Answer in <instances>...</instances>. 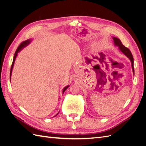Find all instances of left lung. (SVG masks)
<instances>
[{"mask_svg": "<svg viewBox=\"0 0 146 146\" xmlns=\"http://www.w3.org/2000/svg\"><path fill=\"white\" fill-rule=\"evenodd\" d=\"M113 40H114V44L116 46H118L119 50H120L123 54H124L125 56H127L128 58L130 59V60L131 61V67H132V70H133V72L134 73V67H133V55H132L131 53L130 52V50L129 49V48H127L126 47H125L123 46L122 42L121 41V40L119 39L116 38V37H113Z\"/></svg>", "mask_w": 146, "mask_h": 146, "instance_id": "1", "label": "left lung"}]
</instances>
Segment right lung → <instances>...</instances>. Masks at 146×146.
I'll return each instance as SVG.
<instances>
[{"mask_svg": "<svg viewBox=\"0 0 146 146\" xmlns=\"http://www.w3.org/2000/svg\"><path fill=\"white\" fill-rule=\"evenodd\" d=\"M30 41H31V40H30V39H29V40H26V41H23V42H22L21 44L18 46V47H17V50H16V52H15V55H14V57H13V63H12V64H11V69H10V80H11V72H12V69H13V66H14V63H15V60H16V56H17V53L18 52H19L21 50H22V48H24V47H25L26 46H27L29 44L30 42ZM69 86L68 85V86H65L64 88H63V94L64 93V92L68 89V87H69ZM56 114V115H57Z\"/></svg>", "mask_w": 146, "mask_h": 146, "instance_id": "add662e5", "label": "right lung"}]
</instances>
